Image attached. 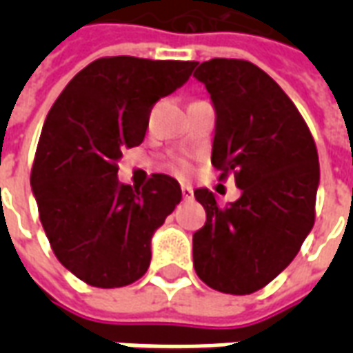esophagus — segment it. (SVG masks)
<instances>
[{
	"instance_id": "obj_1",
	"label": "esophagus",
	"mask_w": 353,
	"mask_h": 353,
	"mask_svg": "<svg viewBox=\"0 0 353 353\" xmlns=\"http://www.w3.org/2000/svg\"><path fill=\"white\" fill-rule=\"evenodd\" d=\"M181 194H183V200L192 199V189L189 185H181Z\"/></svg>"
}]
</instances>
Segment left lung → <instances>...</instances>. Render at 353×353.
Segmentation results:
<instances>
[{"mask_svg":"<svg viewBox=\"0 0 353 353\" xmlns=\"http://www.w3.org/2000/svg\"><path fill=\"white\" fill-rule=\"evenodd\" d=\"M194 77L215 109L212 164L242 191L227 208L194 191L206 210L192 234L194 270L212 289L250 295L295 259L314 227L318 149L295 103L252 62L212 58Z\"/></svg>","mask_w":353,"mask_h":353,"instance_id":"8db88e82","label":"left lung"}]
</instances>
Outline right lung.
Listing matches in <instances>:
<instances>
[{"instance_id":"obj_1","label":"right lung","mask_w":353,"mask_h":353,"mask_svg":"<svg viewBox=\"0 0 353 353\" xmlns=\"http://www.w3.org/2000/svg\"><path fill=\"white\" fill-rule=\"evenodd\" d=\"M196 62L98 58L50 108L32 168L39 219L57 259L94 288H123L151 263V238L181 200L174 177L121 183L124 147L145 138L157 101L191 77Z\"/></svg>"}]
</instances>
